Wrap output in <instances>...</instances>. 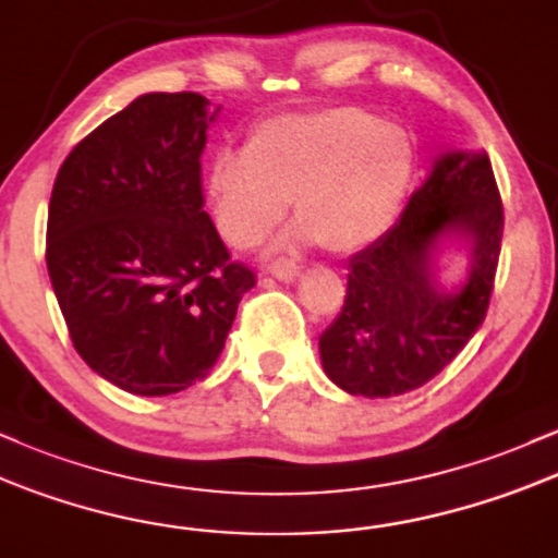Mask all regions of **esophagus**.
<instances>
[{"label":"esophagus","instance_id":"34e87169","mask_svg":"<svg viewBox=\"0 0 558 558\" xmlns=\"http://www.w3.org/2000/svg\"><path fill=\"white\" fill-rule=\"evenodd\" d=\"M268 271H271L279 281H292L300 274V266H298V263L281 258L277 263H271V266H268Z\"/></svg>","mask_w":558,"mask_h":558}]
</instances>
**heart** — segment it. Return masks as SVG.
Segmentation results:
<instances>
[{"instance_id":"b5f03b06","label":"heart","mask_w":558,"mask_h":558,"mask_svg":"<svg viewBox=\"0 0 558 558\" xmlns=\"http://www.w3.org/2000/svg\"><path fill=\"white\" fill-rule=\"evenodd\" d=\"M414 171L409 131L335 105L268 118L250 131L242 153L218 149L205 171V205L234 250L258 245L292 199L295 240L353 253L392 227Z\"/></svg>"}]
</instances>
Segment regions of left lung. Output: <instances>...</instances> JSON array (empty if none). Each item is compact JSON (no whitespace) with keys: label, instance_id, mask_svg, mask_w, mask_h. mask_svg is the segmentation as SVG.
<instances>
[{"label":"left lung","instance_id":"8db88e82","mask_svg":"<svg viewBox=\"0 0 558 558\" xmlns=\"http://www.w3.org/2000/svg\"><path fill=\"white\" fill-rule=\"evenodd\" d=\"M470 245V277L446 293L430 255L440 235ZM504 203L485 153H446L403 216L348 263L340 316L318 337L327 377L350 396L416 390L464 350L485 322L496 284Z\"/></svg>","mask_w":558,"mask_h":558}]
</instances>
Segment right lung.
I'll list each match as a JSON object with an SVG mask.
<instances>
[{"instance_id":"right-lung-1","label":"right lung","mask_w":558,"mask_h":558,"mask_svg":"<svg viewBox=\"0 0 558 558\" xmlns=\"http://www.w3.org/2000/svg\"><path fill=\"white\" fill-rule=\"evenodd\" d=\"M208 105L195 92L142 94L71 149L52 186L47 268L68 335L134 396L208 377L255 287L203 210Z\"/></svg>"}]
</instances>
